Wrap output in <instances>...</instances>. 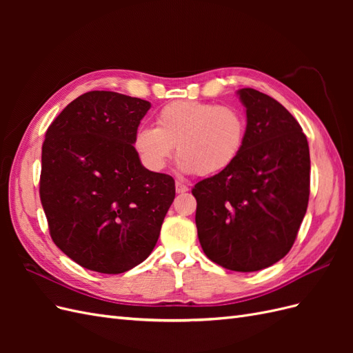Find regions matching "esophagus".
Wrapping results in <instances>:
<instances>
[{"label":"esophagus","mask_w":353,"mask_h":353,"mask_svg":"<svg viewBox=\"0 0 353 353\" xmlns=\"http://www.w3.org/2000/svg\"><path fill=\"white\" fill-rule=\"evenodd\" d=\"M175 190H176V193L179 194V193H185V191H188V187L184 183H181V181H176Z\"/></svg>","instance_id":"1"}]
</instances>
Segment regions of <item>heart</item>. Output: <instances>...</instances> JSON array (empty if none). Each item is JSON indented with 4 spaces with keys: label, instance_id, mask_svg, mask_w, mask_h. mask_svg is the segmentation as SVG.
I'll list each match as a JSON object with an SVG mask.
<instances>
[{
    "label": "heart",
    "instance_id": "obj_1",
    "mask_svg": "<svg viewBox=\"0 0 353 353\" xmlns=\"http://www.w3.org/2000/svg\"><path fill=\"white\" fill-rule=\"evenodd\" d=\"M248 122L231 105L179 100L156 114V128L141 126L134 134V150L152 172L168 165L176 145L178 168L203 176L227 170L241 154Z\"/></svg>",
    "mask_w": 353,
    "mask_h": 353
}]
</instances>
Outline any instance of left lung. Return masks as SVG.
I'll return each mask as SVG.
<instances>
[{"label":"left lung","instance_id":"1","mask_svg":"<svg viewBox=\"0 0 353 353\" xmlns=\"http://www.w3.org/2000/svg\"><path fill=\"white\" fill-rule=\"evenodd\" d=\"M248 135L227 170L191 190L201 249L223 268L253 272L290 252L307 208L306 135L283 104L253 88L237 91Z\"/></svg>","mask_w":353,"mask_h":353}]
</instances>
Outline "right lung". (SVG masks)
Here are the masks:
<instances>
[{"label": "right lung", "instance_id": "right-lung-1", "mask_svg": "<svg viewBox=\"0 0 353 353\" xmlns=\"http://www.w3.org/2000/svg\"><path fill=\"white\" fill-rule=\"evenodd\" d=\"M152 105L112 91L68 104L46 132L39 196L52 241L81 266L122 274L157 243L175 181L145 169L134 134Z\"/></svg>", "mask_w": 353, "mask_h": 353}]
</instances>
